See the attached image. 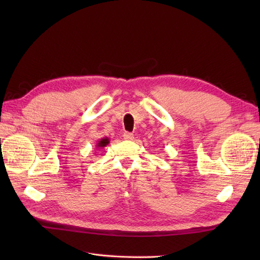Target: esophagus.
Instances as JSON below:
<instances>
[{
  "mask_svg": "<svg viewBox=\"0 0 260 260\" xmlns=\"http://www.w3.org/2000/svg\"><path fill=\"white\" fill-rule=\"evenodd\" d=\"M123 137H124V140H126V141H133L134 140V134L126 132V133H124Z\"/></svg>",
  "mask_w": 260,
  "mask_h": 260,
  "instance_id": "1",
  "label": "esophagus"
}]
</instances>
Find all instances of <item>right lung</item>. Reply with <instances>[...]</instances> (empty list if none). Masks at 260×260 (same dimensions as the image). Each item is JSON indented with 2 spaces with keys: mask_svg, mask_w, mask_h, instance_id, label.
Returning a JSON list of instances; mask_svg holds the SVG:
<instances>
[{
  "mask_svg": "<svg viewBox=\"0 0 260 260\" xmlns=\"http://www.w3.org/2000/svg\"><path fill=\"white\" fill-rule=\"evenodd\" d=\"M109 144V139L108 137H104L101 141H98V143L96 144L97 148H103L105 146H107Z\"/></svg>",
  "mask_w": 260,
  "mask_h": 260,
  "instance_id": "add662e5",
  "label": "right lung"
}]
</instances>
